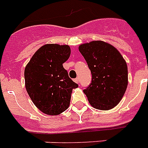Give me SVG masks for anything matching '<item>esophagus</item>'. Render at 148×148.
Listing matches in <instances>:
<instances>
[{
    "mask_svg": "<svg viewBox=\"0 0 148 148\" xmlns=\"http://www.w3.org/2000/svg\"><path fill=\"white\" fill-rule=\"evenodd\" d=\"M74 81H75V82H76V83H79V78L77 77V78H75V79H74Z\"/></svg>",
    "mask_w": 148,
    "mask_h": 148,
    "instance_id": "obj_1",
    "label": "esophagus"
}]
</instances>
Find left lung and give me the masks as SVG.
<instances>
[{
	"label": "left lung",
	"mask_w": 148,
	"mask_h": 148,
	"mask_svg": "<svg viewBox=\"0 0 148 148\" xmlns=\"http://www.w3.org/2000/svg\"><path fill=\"white\" fill-rule=\"evenodd\" d=\"M92 73V82L83 90L95 108L109 110L119 103L127 86L126 62L114 47L92 41L79 48Z\"/></svg>",
	"instance_id": "left-lung-1"
}]
</instances>
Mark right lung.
I'll list each match as a JSON object with an SVG mask.
<instances>
[{
	"instance_id": "1",
	"label": "right lung",
	"mask_w": 148,
	"mask_h": 148,
	"mask_svg": "<svg viewBox=\"0 0 148 148\" xmlns=\"http://www.w3.org/2000/svg\"><path fill=\"white\" fill-rule=\"evenodd\" d=\"M67 45L47 44L34 53L24 71L27 92L34 104L45 114L56 115L68 108L73 88L78 84L63 68L70 56Z\"/></svg>"
}]
</instances>
